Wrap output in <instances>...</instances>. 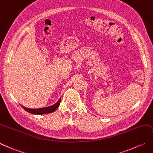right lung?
Segmentation results:
<instances>
[{
	"mask_svg": "<svg viewBox=\"0 0 153 153\" xmlns=\"http://www.w3.org/2000/svg\"><path fill=\"white\" fill-rule=\"evenodd\" d=\"M61 101V98H59V100L57 101V102L52 105L46 107H43V108H40V109H30L27 108L24 106H22V108L25 109L26 111H28L30 113H32V114L34 115H43V114H47V113H52L58 109L59 107V104H60Z\"/></svg>",
	"mask_w": 153,
	"mask_h": 153,
	"instance_id": "obj_1",
	"label": "right lung"
}]
</instances>
